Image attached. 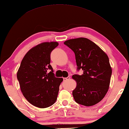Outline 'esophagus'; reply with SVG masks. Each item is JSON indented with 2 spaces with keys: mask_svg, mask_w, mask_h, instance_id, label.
Masks as SVG:
<instances>
[{
  "mask_svg": "<svg viewBox=\"0 0 129 129\" xmlns=\"http://www.w3.org/2000/svg\"><path fill=\"white\" fill-rule=\"evenodd\" d=\"M70 79V76H68L67 78H63V80H64V81H67V80H69V79Z\"/></svg>",
  "mask_w": 129,
  "mask_h": 129,
  "instance_id": "esophagus-1",
  "label": "esophagus"
}]
</instances>
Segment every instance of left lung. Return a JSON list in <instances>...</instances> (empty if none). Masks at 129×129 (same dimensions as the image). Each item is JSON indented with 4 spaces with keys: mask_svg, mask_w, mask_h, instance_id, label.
<instances>
[{
    "mask_svg": "<svg viewBox=\"0 0 129 129\" xmlns=\"http://www.w3.org/2000/svg\"><path fill=\"white\" fill-rule=\"evenodd\" d=\"M75 53L77 70L81 75H73L77 85L73 91L76 103L90 106L103 99L109 90L112 69L106 54L92 41L85 38L64 43Z\"/></svg>",
    "mask_w": 129,
    "mask_h": 129,
    "instance_id": "obj_1",
    "label": "left lung"
}]
</instances>
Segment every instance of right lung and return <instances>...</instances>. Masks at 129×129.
<instances>
[{
  "label": "right lung",
  "instance_id": "1",
  "mask_svg": "<svg viewBox=\"0 0 129 129\" xmlns=\"http://www.w3.org/2000/svg\"><path fill=\"white\" fill-rule=\"evenodd\" d=\"M57 42H45L31 48L24 56L17 73L21 91L29 102L46 108L55 102L62 78H56L50 64V54ZM51 71L47 73V70Z\"/></svg>",
  "mask_w": 129,
  "mask_h": 129
}]
</instances>
